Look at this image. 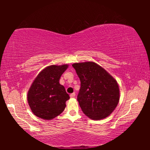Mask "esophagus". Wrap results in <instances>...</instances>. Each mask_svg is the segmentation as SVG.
Wrapping results in <instances>:
<instances>
[{"label":"esophagus","mask_w":150,"mask_h":150,"mask_svg":"<svg viewBox=\"0 0 150 150\" xmlns=\"http://www.w3.org/2000/svg\"><path fill=\"white\" fill-rule=\"evenodd\" d=\"M75 96V93H71V95H70V97H71V98H74Z\"/></svg>","instance_id":"esophagus-1"}]
</instances>
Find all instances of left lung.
Here are the masks:
<instances>
[{"mask_svg": "<svg viewBox=\"0 0 150 150\" xmlns=\"http://www.w3.org/2000/svg\"><path fill=\"white\" fill-rule=\"evenodd\" d=\"M72 66L81 81L77 100L83 113L93 120L107 117L120 99L116 81L94 62L76 63Z\"/></svg>", "mask_w": 150, "mask_h": 150, "instance_id": "8db88e82", "label": "left lung"}]
</instances>
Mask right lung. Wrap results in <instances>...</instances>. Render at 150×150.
Instances as JSON below:
<instances>
[{
    "label": "right lung",
    "mask_w": 150,
    "mask_h": 150,
    "mask_svg": "<svg viewBox=\"0 0 150 150\" xmlns=\"http://www.w3.org/2000/svg\"><path fill=\"white\" fill-rule=\"evenodd\" d=\"M68 65H50L40 72L28 93V102L32 112L44 120H52L64 110L69 99L59 79Z\"/></svg>",
    "instance_id": "right-lung-1"
}]
</instances>
